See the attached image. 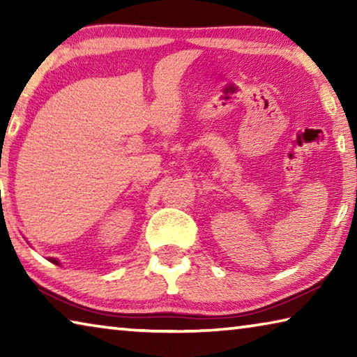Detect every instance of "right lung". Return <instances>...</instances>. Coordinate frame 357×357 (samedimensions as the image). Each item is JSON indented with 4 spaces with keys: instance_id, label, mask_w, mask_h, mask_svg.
Returning a JSON list of instances; mask_svg holds the SVG:
<instances>
[{
    "instance_id": "obj_1",
    "label": "right lung",
    "mask_w": 357,
    "mask_h": 357,
    "mask_svg": "<svg viewBox=\"0 0 357 357\" xmlns=\"http://www.w3.org/2000/svg\"><path fill=\"white\" fill-rule=\"evenodd\" d=\"M48 261H52L53 264H56V266H59V259H56V258H48Z\"/></svg>"
}]
</instances>
